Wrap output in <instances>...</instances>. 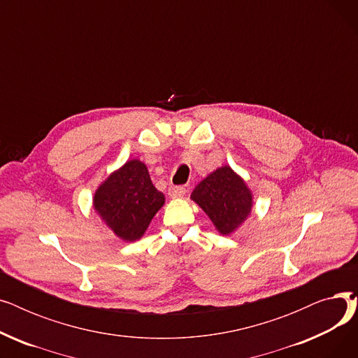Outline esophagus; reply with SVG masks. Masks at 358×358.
<instances>
[{"label":"esophagus","instance_id":"34e87169","mask_svg":"<svg viewBox=\"0 0 358 358\" xmlns=\"http://www.w3.org/2000/svg\"><path fill=\"white\" fill-rule=\"evenodd\" d=\"M168 194H169V197H173V199H178V197H181V196H184L185 194V189L182 185H171L168 189Z\"/></svg>","mask_w":358,"mask_h":358}]
</instances>
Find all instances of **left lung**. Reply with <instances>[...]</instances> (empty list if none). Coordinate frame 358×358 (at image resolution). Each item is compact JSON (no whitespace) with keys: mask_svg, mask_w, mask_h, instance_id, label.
Here are the masks:
<instances>
[{"mask_svg":"<svg viewBox=\"0 0 358 358\" xmlns=\"http://www.w3.org/2000/svg\"><path fill=\"white\" fill-rule=\"evenodd\" d=\"M164 201V194L150 181L146 165L131 159L99 187L94 209L117 236L136 241L145 234Z\"/></svg>","mask_w":358,"mask_h":358,"instance_id":"8db88e82","label":"left lung"}]
</instances>
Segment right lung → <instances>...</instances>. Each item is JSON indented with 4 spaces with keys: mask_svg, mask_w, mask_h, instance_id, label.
<instances>
[{
    "mask_svg": "<svg viewBox=\"0 0 358 358\" xmlns=\"http://www.w3.org/2000/svg\"><path fill=\"white\" fill-rule=\"evenodd\" d=\"M192 199L223 235L234 232L252 208L251 192L229 166L217 168L206 177L192 193Z\"/></svg>",
    "mask_w": 358,
    "mask_h": 358,
    "instance_id": "obj_1",
    "label": "right lung"
}]
</instances>
